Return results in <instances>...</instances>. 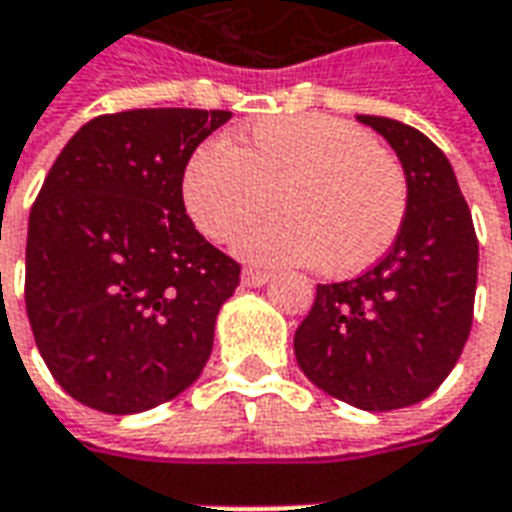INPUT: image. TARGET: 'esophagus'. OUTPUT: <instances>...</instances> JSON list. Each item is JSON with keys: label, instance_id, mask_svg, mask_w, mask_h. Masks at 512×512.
I'll return each instance as SVG.
<instances>
[{"label": "esophagus", "instance_id": "esophagus-1", "mask_svg": "<svg viewBox=\"0 0 512 512\" xmlns=\"http://www.w3.org/2000/svg\"><path fill=\"white\" fill-rule=\"evenodd\" d=\"M270 281V272L256 270V267H245L242 270V286H264Z\"/></svg>", "mask_w": 512, "mask_h": 512}]
</instances>
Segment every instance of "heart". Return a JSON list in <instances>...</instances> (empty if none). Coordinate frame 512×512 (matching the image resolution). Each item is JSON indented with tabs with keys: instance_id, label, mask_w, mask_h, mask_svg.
<instances>
[{
	"instance_id": "obj_1",
	"label": "heart",
	"mask_w": 512,
	"mask_h": 512,
	"mask_svg": "<svg viewBox=\"0 0 512 512\" xmlns=\"http://www.w3.org/2000/svg\"><path fill=\"white\" fill-rule=\"evenodd\" d=\"M182 199L196 229L256 264H322L335 278L368 270L404 229L409 182L401 163L352 122L327 114L261 119L188 160Z\"/></svg>"
}]
</instances>
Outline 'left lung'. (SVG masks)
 Returning a JSON list of instances; mask_svg holds the SVG:
<instances>
[{"mask_svg": "<svg viewBox=\"0 0 512 512\" xmlns=\"http://www.w3.org/2000/svg\"><path fill=\"white\" fill-rule=\"evenodd\" d=\"M404 166V229L360 278L319 283L294 333L302 374L319 390L365 412L423 401L453 371L472 330L477 237L450 160L398 119L368 117Z\"/></svg>", "mask_w": 512, "mask_h": 512, "instance_id": "8db88e82", "label": "left lung"}]
</instances>
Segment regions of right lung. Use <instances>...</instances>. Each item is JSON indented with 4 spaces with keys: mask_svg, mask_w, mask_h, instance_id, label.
<instances>
[{
    "mask_svg": "<svg viewBox=\"0 0 512 512\" xmlns=\"http://www.w3.org/2000/svg\"><path fill=\"white\" fill-rule=\"evenodd\" d=\"M231 111L133 108L89 119L29 212L26 316L51 376L84 406L147 412L196 382L240 264L182 201L190 155Z\"/></svg>",
    "mask_w": 512,
    "mask_h": 512,
    "instance_id": "right-lung-1",
    "label": "right lung"
}]
</instances>
